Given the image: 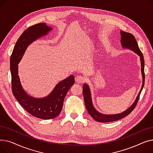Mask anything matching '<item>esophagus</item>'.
Segmentation results:
<instances>
[{
	"label": "esophagus",
	"instance_id": "esophagus-1",
	"mask_svg": "<svg viewBox=\"0 0 153 153\" xmlns=\"http://www.w3.org/2000/svg\"><path fill=\"white\" fill-rule=\"evenodd\" d=\"M75 81L77 84H82L85 81V78L82 76H77L75 77Z\"/></svg>",
	"mask_w": 153,
	"mask_h": 153
}]
</instances>
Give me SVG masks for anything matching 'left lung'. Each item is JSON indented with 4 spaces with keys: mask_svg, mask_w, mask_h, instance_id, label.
<instances>
[{
    "mask_svg": "<svg viewBox=\"0 0 153 153\" xmlns=\"http://www.w3.org/2000/svg\"><path fill=\"white\" fill-rule=\"evenodd\" d=\"M121 36H122L121 43H122V47L131 49L134 52H135L136 54H138L140 56L141 62V73L143 75V85L141 87L140 92H139V94L138 95V97H136L134 102L129 108H128L126 111L122 112L121 114L113 115H109L102 114L95 110L92 103L91 95L89 87L87 84H84L83 85V95H84L85 107L87 110V111L89 112V115L95 120V121L103 123V122H111L117 121V120L123 118L124 117L129 115L134 109L136 105H137L138 100L140 99V94L142 91V89L144 85V80H145V75H144V59L143 54L138 47L137 42H136L134 35H133L130 33H127V32H125V31H121Z\"/></svg>",
    "mask_w": 153,
    "mask_h": 153,
    "instance_id": "8db88e82",
    "label": "left lung"
}]
</instances>
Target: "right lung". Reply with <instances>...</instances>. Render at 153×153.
Returning a JSON list of instances; mask_svg holds the SVG:
<instances>
[{"mask_svg":"<svg viewBox=\"0 0 153 153\" xmlns=\"http://www.w3.org/2000/svg\"><path fill=\"white\" fill-rule=\"evenodd\" d=\"M51 28L45 23L35 24L23 31L15 43L10 56V66L12 76V91L15 99L31 115L42 119H52L61 113L64 98L74 84V76H70L59 82L48 97L43 99L31 97L22 89L18 75V64L27 46L37 38L48 33Z\"/></svg>","mask_w":153,"mask_h":153,"instance_id":"right-lung-1","label":"right lung"}]
</instances>
